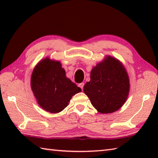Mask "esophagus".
<instances>
[{
  "label": "esophagus",
  "instance_id": "esophagus-1",
  "mask_svg": "<svg viewBox=\"0 0 158 158\" xmlns=\"http://www.w3.org/2000/svg\"><path fill=\"white\" fill-rule=\"evenodd\" d=\"M83 86H84V83H79V87H80L82 90L83 89Z\"/></svg>",
  "mask_w": 158,
  "mask_h": 158
}]
</instances>
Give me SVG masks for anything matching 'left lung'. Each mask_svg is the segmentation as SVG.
<instances>
[{
    "mask_svg": "<svg viewBox=\"0 0 158 158\" xmlns=\"http://www.w3.org/2000/svg\"><path fill=\"white\" fill-rule=\"evenodd\" d=\"M130 81L126 69L118 60L106 56L90 73V81L83 87L94 107L100 113L116 111L126 102Z\"/></svg>",
    "mask_w": 158,
    "mask_h": 158,
    "instance_id": "obj_1",
    "label": "left lung"
}]
</instances>
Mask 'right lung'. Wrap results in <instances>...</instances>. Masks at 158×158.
<instances>
[{
    "label": "right lung",
    "instance_id": "right-lung-1",
    "mask_svg": "<svg viewBox=\"0 0 158 158\" xmlns=\"http://www.w3.org/2000/svg\"><path fill=\"white\" fill-rule=\"evenodd\" d=\"M31 85L39 106L52 113L62 111L73 96L81 91L66 77L61 63L49 58L40 61L35 67Z\"/></svg>",
    "mask_w": 158,
    "mask_h": 158
}]
</instances>
